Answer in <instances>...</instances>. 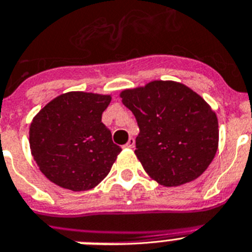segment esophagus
<instances>
[{"instance_id": "1", "label": "esophagus", "mask_w": 252, "mask_h": 252, "mask_svg": "<svg viewBox=\"0 0 252 252\" xmlns=\"http://www.w3.org/2000/svg\"><path fill=\"white\" fill-rule=\"evenodd\" d=\"M134 145H136V141H134V138H129V141L126 142V145L124 146V147H126V149H133V147H134Z\"/></svg>"}]
</instances>
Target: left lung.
I'll list each match as a JSON object with an SVG mask.
<instances>
[{
	"instance_id": "1",
	"label": "left lung",
	"mask_w": 252,
	"mask_h": 252,
	"mask_svg": "<svg viewBox=\"0 0 252 252\" xmlns=\"http://www.w3.org/2000/svg\"><path fill=\"white\" fill-rule=\"evenodd\" d=\"M139 126L136 156L158 185L194 181L210 165L219 143L215 111L200 94L174 80H152L120 92Z\"/></svg>"
}]
</instances>
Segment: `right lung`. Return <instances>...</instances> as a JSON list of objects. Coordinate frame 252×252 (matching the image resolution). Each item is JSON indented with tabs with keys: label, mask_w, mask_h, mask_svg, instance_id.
Segmentation results:
<instances>
[{
	"label": "right lung",
	"mask_w": 252,
	"mask_h": 252,
	"mask_svg": "<svg viewBox=\"0 0 252 252\" xmlns=\"http://www.w3.org/2000/svg\"><path fill=\"white\" fill-rule=\"evenodd\" d=\"M110 102V94L73 91L39 110L29 126V146L46 178L71 191L106 178L122 151L101 122Z\"/></svg>",
	"instance_id": "obj_1"
}]
</instances>
